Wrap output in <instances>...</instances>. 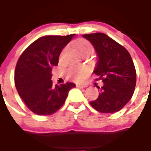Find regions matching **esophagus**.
I'll return each mask as SVG.
<instances>
[{"instance_id": "obj_1", "label": "esophagus", "mask_w": 151, "mask_h": 151, "mask_svg": "<svg viewBox=\"0 0 151 151\" xmlns=\"http://www.w3.org/2000/svg\"><path fill=\"white\" fill-rule=\"evenodd\" d=\"M76 86L78 87V88H85V87H86V85H83V84H76Z\"/></svg>"}]
</instances>
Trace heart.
<instances>
[{
    "label": "heart",
    "instance_id": "b5f03b06",
    "mask_svg": "<svg viewBox=\"0 0 151 151\" xmlns=\"http://www.w3.org/2000/svg\"><path fill=\"white\" fill-rule=\"evenodd\" d=\"M77 47L79 49V52L81 54L86 53V52H92L93 51V46L90 42L86 39H80L77 42ZM65 50L63 52H65ZM88 69L85 67L81 66H71L68 68L66 75L68 79L73 80V81L79 82L83 80L86 75L88 74Z\"/></svg>",
    "mask_w": 151,
    "mask_h": 151
}]
</instances>
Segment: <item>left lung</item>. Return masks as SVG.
<instances>
[{
    "label": "left lung",
    "mask_w": 151,
    "mask_h": 151,
    "mask_svg": "<svg viewBox=\"0 0 151 151\" xmlns=\"http://www.w3.org/2000/svg\"><path fill=\"white\" fill-rule=\"evenodd\" d=\"M83 36L96 50L99 60L94 73L104 83L101 88L98 86L99 98L90 104L100 113L118 112L132 99L136 84V72L130 53L106 34Z\"/></svg>",
    "instance_id": "1"
}]
</instances>
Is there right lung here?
Here are the masks:
<instances>
[{"label":"right lung","instance_id":"right-lung-1","mask_svg":"<svg viewBox=\"0 0 151 151\" xmlns=\"http://www.w3.org/2000/svg\"><path fill=\"white\" fill-rule=\"evenodd\" d=\"M75 36L41 37L26 49L15 70V85L19 95L29 109L37 115H51L65 102L76 85L66 83L53 85L52 68L58 65L60 52Z\"/></svg>","mask_w":151,"mask_h":151}]
</instances>
